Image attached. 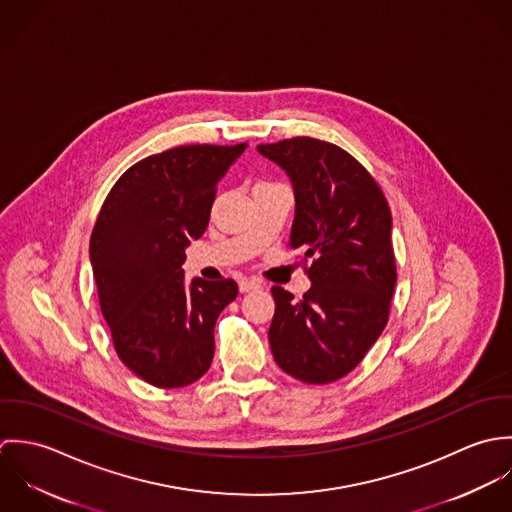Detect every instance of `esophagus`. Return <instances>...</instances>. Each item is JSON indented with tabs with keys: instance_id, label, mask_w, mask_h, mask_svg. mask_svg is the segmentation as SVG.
Returning <instances> with one entry per match:
<instances>
[{
	"instance_id": "34e87169",
	"label": "esophagus",
	"mask_w": 512,
	"mask_h": 512,
	"mask_svg": "<svg viewBox=\"0 0 512 512\" xmlns=\"http://www.w3.org/2000/svg\"><path fill=\"white\" fill-rule=\"evenodd\" d=\"M260 288H262V284L254 278H244V280L238 282V290L242 293L254 292V290H260Z\"/></svg>"
}]
</instances>
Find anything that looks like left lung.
Returning a JSON list of instances; mask_svg holds the SVG:
<instances>
[{"mask_svg":"<svg viewBox=\"0 0 512 512\" xmlns=\"http://www.w3.org/2000/svg\"><path fill=\"white\" fill-rule=\"evenodd\" d=\"M256 149L290 177V246L303 250V260L313 258L303 299L272 288V355L301 382H335L363 361L388 321L396 286L390 209L365 167L341 147L293 138Z\"/></svg>","mask_w":512,"mask_h":512,"instance_id":"obj_1","label":"left lung"}]
</instances>
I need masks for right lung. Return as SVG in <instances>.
Masks as SVG:
<instances>
[{
	"mask_svg": "<svg viewBox=\"0 0 512 512\" xmlns=\"http://www.w3.org/2000/svg\"><path fill=\"white\" fill-rule=\"evenodd\" d=\"M238 146L149 155L112 187L90 238L102 315L120 361L157 388L199 380L213 363L215 323L234 280L185 282V248L207 230L217 185Z\"/></svg>",
	"mask_w": 512,
	"mask_h": 512,
	"instance_id": "obj_1",
	"label": "right lung"
}]
</instances>
